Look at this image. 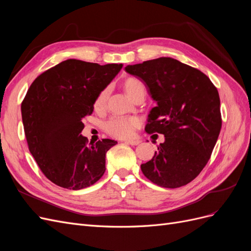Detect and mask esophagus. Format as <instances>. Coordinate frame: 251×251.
Returning <instances> with one entry per match:
<instances>
[{
	"label": "esophagus",
	"mask_w": 251,
	"mask_h": 251,
	"mask_svg": "<svg viewBox=\"0 0 251 251\" xmlns=\"http://www.w3.org/2000/svg\"><path fill=\"white\" fill-rule=\"evenodd\" d=\"M127 144H131V146H137V144L140 143L139 140H126Z\"/></svg>",
	"instance_id": "obj_1"
}]
</instances>
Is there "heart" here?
<instances>
[{
	"mask_svg": "<svg viewBox=\"0 0 251 251\" xmlns=\"http://www.w3.org/2000/svg\"><path fill=\"white\" fill-rule=\"evenodd\" d=\"M124 87L126 94L131 98L139 92L146 93V87L143 82L136 77H127L125 82ZM109 95V88L103 89L100 95L97 96L95 101L96 108H101L104 105ZM139 126V120L136 117H113L107 124H105V130L113 136H116L119 138L130 137L133 134L134 130Z\"/></svg>",
	"mask_w": 251,
	"mask_h": 251,
	"instance_id": "heart-1",
	"label": "heart"
}]
</instances>
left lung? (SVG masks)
<instances>
[{"mask_svg": "<svg viewBox=\"0 0 251 251\" xmlns=\"http://www.w3.org/2000/svg\"><path fill=\"white\" fill-rule=\"evenodd\" d=\"M126 71L146 83L157 102L146 132L165 137L141 164L143 175L161 187L186 185L208 162L221 131L217 88L203 72L172 57L128 65Z\"/></svg>", "mask_w": 251, "mask_h": 251, "instance_id": "obj_1", "label": "left lung"}]
</instances>
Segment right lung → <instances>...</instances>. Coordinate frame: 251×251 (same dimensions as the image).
I'll use <instances>...</instances> for the list:
<instances>
[{
    "instance_id": "right-lung-1",
    "label": "right lung",
    "mask_w": 251,
    "mask_h": 251,
    "mask_svg": "<svg viewBox=\"0 0 251 251\" xmlns=\"http://www.w3.org/2000/svg\"><path fill=\"white\" fill-rule=\"evenodd\" d=\"M121 68L67 59L39 75L28 89L21 105L28 148L54 184L77 191L102 177L105 154L117 141L88 144L82 118L92 114L97 96Z\"/></svg>"
}]
</instances>
